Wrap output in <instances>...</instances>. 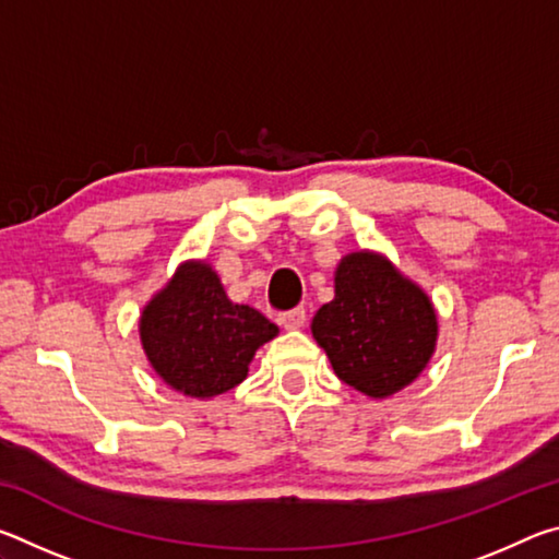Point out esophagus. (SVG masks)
<instances>
[{"mask_svg":"<svg viewBox=\"0 0 559 559\" xmlns=\"http://www.w3.org/2000/svg\"><path fill=\"white\" fill-rule=\"evenodd\" d=\"M278 323L286 328V330H298L302 328V323H306V308H293V310H286V313L278 316Z\"/></svg>","mask_w":559,"mask_h":559,"instance_id":"esophagus-1","label":"esophagus"}]
</instances>
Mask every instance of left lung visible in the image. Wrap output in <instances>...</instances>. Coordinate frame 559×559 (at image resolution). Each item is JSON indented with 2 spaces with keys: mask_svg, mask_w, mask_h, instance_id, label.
<instances>
[{
  "mask_svg": "<svg viewBox=\"0 0 559 559\" xmlns=\"http://www.w3.org/2000/svg\"><path fill=\"white\" fill-rule=\"evenodd\" d=\"M310 330L340 380L384 400L421 374L439 323L416 283L380 253L355 251L340 261L335 298L318 310Z\"/></svg>",
  "mask_w": 559,
  "mask_h": 559,
  "instance_id": "8db88e82",
  "label": "left lung"
}]
</instances>
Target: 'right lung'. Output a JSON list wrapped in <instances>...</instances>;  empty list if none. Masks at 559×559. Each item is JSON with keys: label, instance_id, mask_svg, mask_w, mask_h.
<instances>
[{"label": "right lung", "instance_id": "right-lung-1", "mask_svg": "<svg viewBox=\"0 0 559 559\" xmlns=\"http://www.w3.org/2000/svg\"><path fill=\"white\" fill-rule=\"evenodd\" d=\"M278 325L226 298L210 263L187 261L140 316V340L165 384L197 400L241 384L257 349Z\"/></svg>", "mask_w": 559, "mask_h": 559}]
</instances>
